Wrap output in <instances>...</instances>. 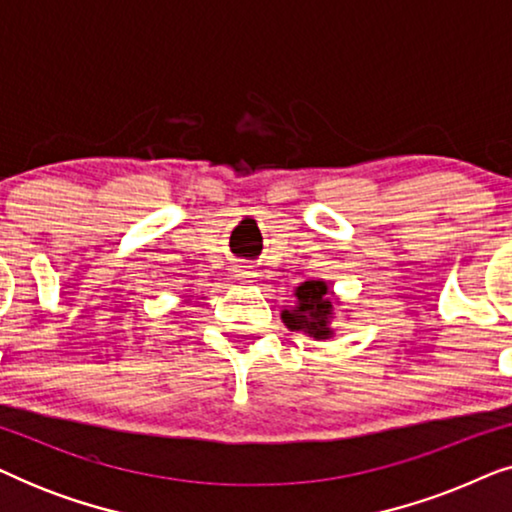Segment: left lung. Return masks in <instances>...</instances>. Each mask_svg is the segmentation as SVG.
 I'll list each match as a JSON object with an SVG mask.
<instances>
[{
  "label": "left lung",
  "mask_w": 512,
  "mask_h": 512,
  "mask_svg": "<svg viewBox=\"0 0 512 512\" xmlns=\"http://www.w3.org/2000/svg\"><path fill=\"white\" fill-rule=\"evenodd\" d=\"M298 305L296 310H284L282 319L291 331H305L314 338H328V319L333 314L331 298H328V286L319 279L300 284L296 289Z\"/></svg>",
  "instance_id": "8db88e82"
}]
</instances>
